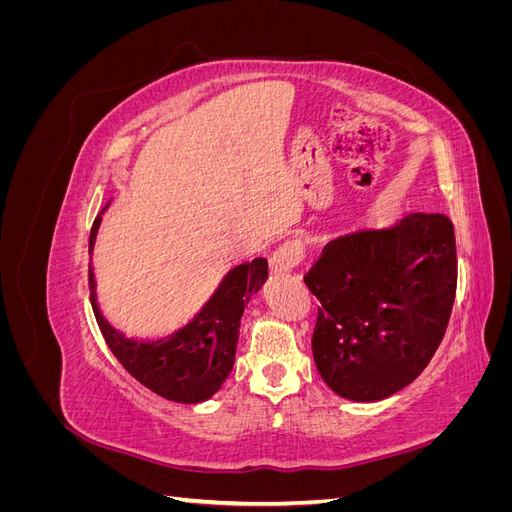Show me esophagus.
<instances>
[{
	"mask_svg": "<svg viewBox=\"0 0 512 512\" xmlns=\"http://www.w3.org/2000/svg\"><path fill=\"white\" fill-rule=\"evenodd\" d=\"M303 258H305V243L301 239H288L275 250L271 258V269L292 271L301 265Z\"/></svg>",
	"mask_w": 512,
	"mask_h": 512,
	"instance_id": "esophagus-1",
	"label": "esophagus"
}]
</instances>
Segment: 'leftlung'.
<instances>
[{"label":"left lung","mask_w":512,"mask_h":512,"mask_svg":"<svg viewBox=\"0 0 512 512\" xmlns=\"http://www.w3.org/2000/svg\"><path fill=\"white\" fill-rule=\"evenodd\" d=\"M305 284L320 301L314 361L331 391L378 401L421 376L442 344L457 294L455 226L412 213L322 247Z\"/></svg>","instance_id":"obj_1"}]
</instances>
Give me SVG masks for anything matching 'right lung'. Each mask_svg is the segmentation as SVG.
I'll list each match as a JSON object with an SVG mask.
<instances>
[{
    "label": "right lung",
    "instance_id": "obj_1",
    "mask_svg": "<svg viewBox=\"0 0 512 512\" xmlns=\"http://www.w3.org/2000/svg\"><path fill=\"white\" fill-rule=\"evenodd\" d=\"M98 226L100 218L91 226L89 250L94 247ZM267 269V258H254L235 267L188 327L153 344L126 339L108 327L96 299H91V307L108 348L128 374L164 399L198 404L218 393L232 371L245 303L267 280ZM94 288V273L89 267V290Z\"/></svg>",
    "mask_w": 512,
    "mask_h": 512
}]
</instances>
